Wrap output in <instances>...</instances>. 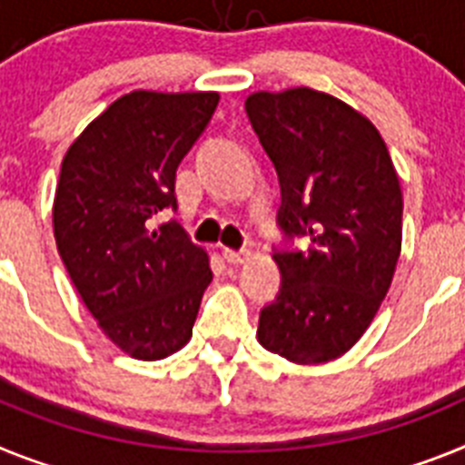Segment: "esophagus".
I'll list each match as a JSON object with an SVG mask.
<instances>
[{
    "label": "esophagus",
    "instance_id": "esophagus-1",
    "mask_svg": "<svg viewBox=\"0 0 465 465\" xmlns=\"http://www.w3.org/2000/svg\"><path fill=\"white\" fill-rule=\"evenodd\" d=\"M224 260L229 262V264H245V262L250 260V250H232V248H224Z\"/></svg>",
    "mask_w": 465,
    "mask_h": 465
}]
</instances>
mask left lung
<instances>
[{"instance_id":"left-lung-1","label":"left lung","mask_w":465,"mask_h":465,"mask_svg":"<svg viewBox=\"0 0 465 465\" xmlns=\"http://www.w3.org/2000/svg\"><path fill=\"white\" fill-rule=\"evenodd\" d=\"M245 112L281 180L282 233L311 241L273 255L282 281L257 339L297 365L334 361L370 328L393 281L401 180L372 121L334 95L257 91Z\"/></svg>"}]
</instances>
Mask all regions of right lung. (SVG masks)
I'll list each match as a JSON object with an SVG mask.
<instances>
[{
    "label": "right lung",
    "instance_id": "add662e5",
    "mask_svg": "<svg viewBox=\"0 0 465 465\" xmlns=\"http://www.w3.org/2000/svg\"><path fill=\"white\" fill-rule=\"evenodd\" d=\"M220 93L133 91L70 144L54 201L63 264L100 330L137 361H161L192 339L213 281L208 252L177 222L175 171L208 126Z\"/></svg>",
    "mask_w": 465,
    "mask_h": 465
}]
</instances>
